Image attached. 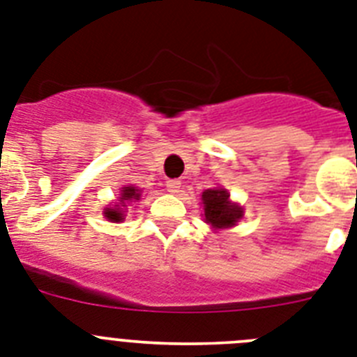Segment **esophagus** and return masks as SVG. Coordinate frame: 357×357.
I'll return each mask as SVG.
<instances>
[{"mask_svg": "<svg viewBox=\"0 0 357 357\" xmlns=\"http://www.w3.org/2000/svg\"><path fill=\"white\" fill-rule=\"evenodd\" d=\"M179 188H181V181H179V179H169V181H167V190H169L170 194H178Z\"/></svg>", "mask_w": 357, "mask_h": 357, "instance_id": "esophagus-1", "label": "esophagus"}]
</instances>
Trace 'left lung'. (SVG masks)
I'll return each mask as SVG.
<instances>
[{"mask_svg": "<svg viewBox=\"0 0 357 357\" xmlns=\"http://www.w3.org/2000/svg\"><path fill=\"white\" fill-rule=\"evenodd\" d=\"M201 199L204 206V222H208L215 230L231 228L244 215L243 208L237 203H231L226 188H208L203 192Z\"/></svg>", "mask_w": 357, "mask_h": 357, "instance_id": "left-lung-1", "label": "left lung"}]
</instances>
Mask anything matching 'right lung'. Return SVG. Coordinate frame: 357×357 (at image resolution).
<instances>
[{
  "label": "right lung",
  "mask_w": 357,
  "mask_h": 357,
  "mask_svg": "<svg viewBox=\"0 0 357 357\" xmlns=\"http://www.w3.org/2000/svg\"><path fill=\"white\" fill-rule=\"evenodd\" d=\"M140 197H142L140 188L132 187V185H129V187H122V190H120V197H119L120 203L113 204V206L104 210L105 219L111 222L123 221V208L127 206V203H135V201H138Z\"/></svg>",
  "instance_id": "1"
}]
</instances>
